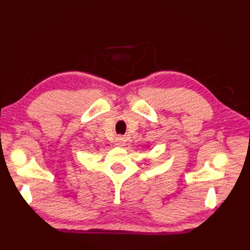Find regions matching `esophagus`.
<instances>
[{"label":"esophagus","instance_id":"34e87169","mask_svg":"<svg viewBox=\"0 0 250 250\" xmlns=\"http://www.w3.org/2000/svg\"><path fill=\"white\" fill-rule=\"evenodd\" d=\"M125 140L124 139V137H117L115 141V145L118 147H122V146H125Z\"/></svg>","mask_w":250,"mask_h":250}]
</instances>
